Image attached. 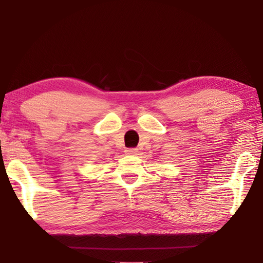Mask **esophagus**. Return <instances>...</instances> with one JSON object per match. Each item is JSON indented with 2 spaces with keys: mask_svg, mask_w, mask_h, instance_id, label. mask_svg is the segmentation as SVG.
Here are the masks:
<instances>
[{
  "mask_svg": "<svg viewBox=\"0 0 263 263\" xmlns=\"http://www.w3.org/2000/svg\"><path fill=\"white\" fill-rule=\"evenodd\" d=\"M138 153H139V150L137 149V148H131V149H126L125 150V154L126 155H138Z\"/></svg>",
  "mask_w": 263,
  "mask_h": 263,
  "instance_id": "34e87169",
  "label": "esophagus"
}]
</instances>
